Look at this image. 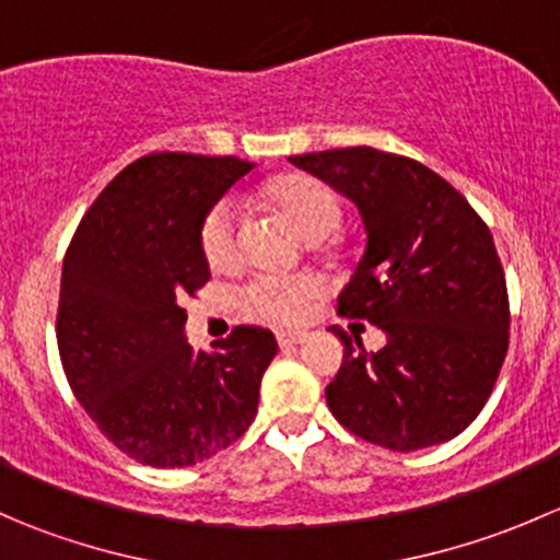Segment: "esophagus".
I'll list each match as a JSON object with an SVG mask.
<instances>
[{
	"mask_svg": "<svg viewBox=\"0 0 560 560\" xmlns=\"http://www.w3.org/2000/svg\"><path fill=\"white\" fill-rule=\"evenodd\" d=\"M276 338H279L281 347H295V343L306 341V332H303V330H281Z\"/></svg>",
	"mask_w": 560,
	"mask_h": 560,
	"instance_id": "1",
	"label": "esophagus"
}]
</instances>
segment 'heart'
I'll return each instance as SVG.
<instances>
[{
  "instance_id": "heart-1",
  "label": "heart",
  "mask_w": 560,
  "mask_h": 560,
  "mask_svg": "<svg viewBox=\"0 0 560 560\" xmlns=\"http://www.w3.org/2000/svg\"><path fill=\"white\" fill-rule=\"evenodd\" d=\"M265 206L284 217L306 241L327 238L341 224V200L325 180L306 173L276 175L262 186ZM202 257L211 268H233L241 257L238 211L233 200H219L206 213L200 228ZM319 281L314 276H259L248 281L244 312L270 325H295L306 319L308 308L319 295Z\"/></svg>"
}]
</instances>
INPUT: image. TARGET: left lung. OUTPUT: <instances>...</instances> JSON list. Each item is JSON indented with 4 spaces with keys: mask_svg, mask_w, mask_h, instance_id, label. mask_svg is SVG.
I'll list each match as a JSON object with an SVG mask.
<instances>
[{
    "mask_svg": "<svg viewBox=\"0 0 560 560\" xmlns=\"http://www.w3.org/2000/svg\"><path fill=\"white\" fill-rule=\"evenodd\" d=\"M290 162L358 206L365 252L338 314L387 336L365 352L358 336L330 327L343 343L325 389L332 417L395 453L450 442L488 404L510 349V295L488 224L409 156L354 145Z\"/></svg>",
    "mask_w": 560,
    "mask_h": 560,
    "instance_id": "left-lung-1",
    "label": "left lung"
}]
</instances>
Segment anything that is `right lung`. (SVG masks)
<instances>
[{
	"instance_id": "obj_1",
	"label": "right lung",
	"mask_w": 560,
	"mask_h": 560,
	"mask_svg": "<svg viewBox=\"0 0 560 560\" xmlns=\"http://www.w3.org/2000/svg\"><path fill=\"white\" fill-rule=\"evenodd\" d=\"M252 167L238 156H140L65 254L56 341L67 382L107 442L145 466L208 460L257 415L273 332L238 325L213 352H195L180 306L211 279L202 219Z\"/></svg>"
}]
</instances>
